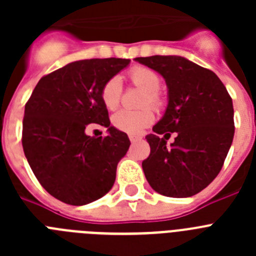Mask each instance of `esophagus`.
I'll return each mask as SVG.
<instances>
[{"instance_id": "1", "label": "esophagus", "mask_w": 256, "mask_h": 256, "mask_svg": "<svg viewBox=\"0 0 256 256\" xmlns=\"http://www.w3.org/2000/svg\"><path fill=\"white\" fill-rule=\"evenodd\" d=\"M130 140L132 144H134V142L140 141V140H141V137H138V136H130Z\"/></svg>"}]
</instances>
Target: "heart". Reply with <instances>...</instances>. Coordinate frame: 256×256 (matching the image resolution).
<instances>
[{
    "mask_svg": "<svg viewBox=\"0 0 256 256\" xmlns=\"http://www.w3.org/2000/svg\"><path fill=\"white\" fill-rule=\"evenodd\" d=\"M130 82L136 87L141 88L144 91V96L142 98V105H151L155 108L162 106V101L158 90L160 87V76L146 66H136L130 72ZM120 79L118 76L108 79L101 88L100 96L104 106L108 110H114L118 108L122 98ZM154 122V112L148 108H141L137 112L132 110H120L115 112L112 116V124L122 132L130 133V134H140L144 128H148Z\"/></svg>",
    "mask_w": 256,
    "mask_h": 256,
    "instance_id": "b5f03b06",
    "label": "heart"
}]
</instances>
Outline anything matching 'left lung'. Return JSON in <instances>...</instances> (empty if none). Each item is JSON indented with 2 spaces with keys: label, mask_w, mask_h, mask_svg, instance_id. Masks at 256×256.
<instances>
[{
  "label": "left lung",
  "mask_w": 256,
  "mask_h": 256,
  "mask_svg": "<svg viewBox=\"0 0 256 256\" xmlns=\"http://www.w3.org/2000/svg\"><path fill=\"white\" fill-rule=\"evenodd\" d=\"M134 60L158 72L168 87L164 115L152 126L154 134L146 136L151 152L142 162L144 177L160 195H196L218 176L234 141L232 98L216 73L186 58ZM174 132L178 136L166 148L164 140Z\"/></svg>",
  "instance_id": "1"
}]
</instances>
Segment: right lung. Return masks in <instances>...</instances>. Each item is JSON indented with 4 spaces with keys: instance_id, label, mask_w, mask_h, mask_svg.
<instances>
[{
    "instance_id": "obj_1",
    "label": "right lung",
    "mask_w": 256,
    "mask_h": 256,
    "mask_svg": "<svg viewBox=\"0 0 256 256\" xmlns=\"http://www.w3.org/2000/svg\"><path fill=\"white\" fill-rule=\"evenodd\" d=\"M130 62L115 58L70 62L40 78L26 102L24 154L44 188L65 204H90L114 184L130 141L110 126L100 92ZM88 124L108 128V136H88Z\"/></svg>"
}]
</instances>
